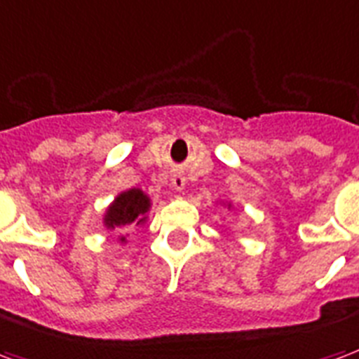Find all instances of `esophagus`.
<instances>
[{"label":"esophagus","instance_id":"1","mask_svg":"<svg viewBox=\"0 0 359 359\" xmlns=\"http://www.w3.org/2000/svg\"><path fill=\"white\" fill-rule=\"evenodd\" d=\"M171 187L175 188V190H184V187H187V177L182 175V172H175L171 177Z\"/></svg>","mask_w":359,"mask_h":359}]
</instances>
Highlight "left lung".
<instances>
[{
    "label": "left lung",
    "instance_id": "left-lung-1",
    "mask_svg": "<svg viewBox=\"0 0 359 359\" xmlns=\"http://www.w3.org/2000/svg\"><path fill=\"white\" fill-rule=\"evenodd\" d=\"M226 208H229V210H231V203H226Z\"/></svg>",
    "mask_w": 359,
    "mask_h": 359
}]
</instances>
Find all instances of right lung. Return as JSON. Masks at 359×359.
<instances>
[{
  "label": "right lung",
  "mask_w": 359,
  "mask_h": 359,
  "mask_svg": "<svg viewBox=\"0 0 359 359\" xmlns=\"http://www.w3.org/2000/svg\"><path fill=\"white\" fill-rule=\"evenodd\" d=\"M151 208V200L149 196L140 190V188H130L125 190L109 203V208L105 210L103 215V226L105 229H134V226L144 225L148 221V211ZM121 244H125L126 238L121 236L118 238Z\"/></svg>",
  "instance_id": "1"
}]
</instances>
